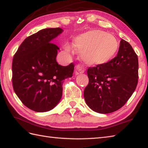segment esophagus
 <instances>
[{
    "instance_id": "34e87169",
    "label": "esophagus",
    "mask_w": 148,
    "mask_h": 148,
    "mask_svg": "<svg viewBox=\"0 0 148 148\" xmlns=\"http://www.w3.org/2000/svg\"><path fill=\"white\" fill-rule=\"evenodd\" d=\"M85 71V69L83 67V65L81 64H77L76 67V71H75V73L76 74H79L83 73Z\"/></svg>"
}]
</instances>
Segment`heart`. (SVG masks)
<instances>
[{
	"label": "heart",
	"instance_id": "obj_1",
	"mask_svg": "<svg viewBox=\"0 0 148 148\" xmlns=\"http://www.w3.org/2000/svg\"><path fill=\"white\" fill-rule=\"evenodd\" d=\"M74 46L81 51L83 61L88 65H101L109 62L118 51L119 43L114 36L95 30L81 34L74 40ZM71 47L65 45L69 51Z\"/></svg>",
	"mask_w": 148,
	"mask_h": 148
}]
</instances>
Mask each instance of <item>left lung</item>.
I'll return each mask as SVG.
<instances>
[{
  "mask_svg": "<svg viewBox=\"0 0 148 148\" xmlns=\"http://www.w3.org/2000/svg\"><path fill=\"white\" fill-rule=\"evenodd\" d=\"M139 62L132 47L121 39L118 54L104 64L89 67L84 97L90 109L108 114L123 106L136 90Z\"/></svg>",
  "mask_w": 148,
  "mask_h": 148,
  "instance_id": "1",
  "label": "left lung"
}]
</instances>
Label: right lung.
<instances>
[{"label": "right lung", "instance_id": "obj_1", "mask_svg": "<svg viewBox=\"0 0 148 148\" xmlns=\"http://www.w3.org/2000/svg\"><path fill=\"white\" fill-rule=\"evenodd\" d=\"M63 32L60 28L39 31L25 39L14 55L12 83L21 102L32 111L54 108L62 95L63 80L72 76L74 64L59 65L58 47L51 40Z\"/></svg>", "mask_w": 148, "mask_h": 148}]
</instances>
